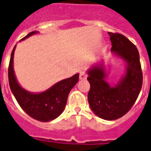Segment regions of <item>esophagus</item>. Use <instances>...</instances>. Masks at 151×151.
<instances>
[{"mask_svg":"<svg viewBox=\"0 0 151 151\" xmlns=\"http://www.w3.org/2000/svg\"><path fill=\"white\" fill-rule=\"evenodd\" d=\"M87 78V74L85 72H81L80 73V75H79V78L80 80H86Z\"/></svg>","mask_w":151,"mask_h":151,"instance_id":"34e87169","label":"esophagus"}]
</instances>
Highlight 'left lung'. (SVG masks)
I'll return each mask as SVG.
<instances>
[{"mask_svg": "<svg viewBox=\"0 0 151 151\" xmlns=\"http://www.w3.org/2000/svg\"><path fill=\"white\" fill-rule=\"evenodd\" d=\"M111 52L125 64V73L116 85L107 82L104 61L95 63L87 70L91 89L88 102L93 112L106 120L122 117L129 111L139 95L142 86V72L136 46L123 35L108 32Z\"/></svg>", "mask_w": 151, "mask_h": 151, "instance_id": "left-lung-1", "label": "left lung"}]
</instances>
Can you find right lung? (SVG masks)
Wrapping results in <instances>:
<instances>
[{
  "instance_id": "right-lung-1",
  "label": "right lung",
  "mask_w": 151,
  "mask_h": 151,
  "mask_svg": "<svg viewBox=\"0 0 151 151\" xmlns=\"http://www.w3.org/2000/svg\"><path fill=\"white\" fill-rule=\"evenodd\" d=\"M38 33L36 31H32L22 38L21 41ZM15 47L16 45L12 51L8 72L9 83L13 95L22 110L35 120L48 122L56 119L65 110L69 92L78 82L79 73L56 82L45 91L40 93L28 91L19 85L15 76L14 70Z\"/></svg>"
}]
</instances>
